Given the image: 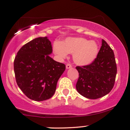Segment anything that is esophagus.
<instances>
[{"mask_svg": "<svg viewBox=\"0 0 130 130\" xmlns=\"http://www.w3.org/2000/svg\"><path fill=\"white\" fill-rule=\"evenodd\" d=\"M71 67H72V66H71V64L67 63L66 65V68H67V69H69V68H71Z\"/></svg>", "mask_w": 130, "mask_h": 130, "instance_id": "1", "label": "esophagus"}]
</instances>
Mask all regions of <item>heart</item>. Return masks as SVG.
<instances>
[{"label": "heart", "mask_w": 130, "mask_h": 130, "mask_svg": "<svg viewBox=\"0 0 130 130\" xmlns=\"http://www.w3.org/2000/svg\"><path fill=\"white\" fill-rule=\"evenodd\" d=\"M53 51L60 59L66 58L68 53L73 54L74 63L79 66H87L95 60L99 47L95 41L83 37H68L62 43L55 42Z\"/></svg>", "instance_id": "heart-1"}]
</instances>
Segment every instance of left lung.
<instances>
[{
	"label": "left lung",
	"instance_id": "1",
	"mask_svg": "<svg viewBox=\"0 0 130 130\" xmlns=\"http://www.w3.org/2000/svg\"><path fill=\"white\" fill-rule=\"evenodd\" d=\"M76 68L79 73L76 88L84 97L97 99L109 93L114 87L117 74L116 59L112 50L104 40L93 62Z\"/></svg>",
	"mask_w": 130,
	"mask_h": 130
}]
</instances>
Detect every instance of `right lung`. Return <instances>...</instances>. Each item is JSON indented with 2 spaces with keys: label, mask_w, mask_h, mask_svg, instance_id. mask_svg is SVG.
I'll return each instance as SVG.
<instances>
[{
  "label": "right lung",
  "mask_w": 130,
  "mask_h": 130,
  "mask_svg": "<svg viewBox=\"0 0 130 130\" xmlns=\"http://www.w3.org/2000/svg\"><path fill=\"white\" fill-rule=\"evenodd\" d=\"M53 53L47 37H38L24 44L15 57L14 71L19 89L30 99L41 101L50 99L65 65L49 56Z\"/></svg>",
  "instance_id": "add662e5"
}]
</instances>
